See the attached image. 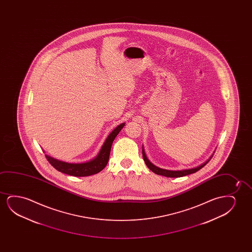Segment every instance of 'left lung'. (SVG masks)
I'll use <instances>...</instances> for the list:
<instances>
[{"label": "left lung", "instance_id": "1", "mask_svg": "<svg viewBox=\"0 0 252 252\" xmlns=\"http://www.w3.org/2000/svg\"><path fill=\"white\" fill-rule=\"evenodd\" d=\"M142 154H143V158H144V161H145V164L146 166L148 167L149 169L152 170V172L155 173L157 175H160V176H167V177H182V176H188V175H190V174H193V173H195L198 171V170H200L201 168H203L204 166L207 164V162L210 161V159L207 161L206 162H204L202 163L201 165L199 166V167H196V168H193V169H184V170H167V169H160L158 167H157V166L153 165L152 162L149 161L147 158H146V156H145V151H144V148L142 150Z\"/></svg>", "mask_w": 252, "mask_h": 252}]
</instances>
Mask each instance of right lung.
Listing matches in <instances>:
<instances>
[{
    "label": "right lung",
    "instance_id": "obj_1",
    "mask_svg": "<svg viewBox=\"0 0 252 252\" xmlns=\"http://www.w3.org/2000/svg\"><path fill=\"white\" fill-rule=\"evenodd\" d=\"M124 126L125 123L118 126L117 127L108 135L98 156L90 162H83V163H68V162H62L57 159L52 158L49 156L45 155V158L53 168H55L60 172L64 173L69 176H89L97 174L101 171L107 165L109 155H110L111 147L113 145L114 138L119 134L121 129L124 127Z\"/></svg>",
    "mask_w": 252,
    "mask_h": 252
}]
</instances>
